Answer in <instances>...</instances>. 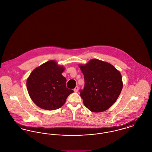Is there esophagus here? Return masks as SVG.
I'll list each match as a JSON object with an SVG mask.
<instances>
[{"mask_svg":"<svg viewBox=\"0 0 152 152\" xmlns=\"http://www.w3.org/2000/svg\"><path fill=\"white\" fill-rule=\"evenodd\" d=\"M74 91L75 92H77V91H78V90H79V87L78 86H76V87L74 88Z\"/></svg>","mask_w":152,"mask_h":152,"instance_id":"obj_1","label":"esophagus"}]
</instances>
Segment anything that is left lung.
I'll list each match as a JSON object with an SVG mask.
<instances>
[{
  "mask_svg": "<svg viewBox=\"0 0 152 152\" xmlns=\"http://www.w3.org/2000/svg\"><path fill=\"white\" fill-rule=\"evenodd\" d=\"M79 66L85 81L80 94L84 106L93 113L107 110L116 102L123 88L120 72L111 64L95 58Z\"/></svg>",
  "mask_w": 152,
  "mask_h": 152,
  "instance_id": "left-lung-1",
  "label": "left lung"
}]
</instances>
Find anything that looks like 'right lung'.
Here are the masks:
<instances>
[{
    "label": "right lung",
    "mask_w": 152,
    "mask_h": 152,
    "mask_svg": "<svg viewBox=\"0 0 152 152\" xmlns=\"http://www.w3.org/2000/svg\"><path fill=\"white\" fill-rule=\"evenodd\" d=\"M63 66L50 60L37 67L27 78L26 86L33 102L42 109L54 110L61 107L73 92L66 86V78L61 73Z\"/></svg>",
    "instance_id": "add662e5"
}]
</instances>
